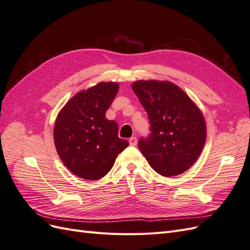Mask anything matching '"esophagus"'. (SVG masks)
I'll list each match as a JSON object with an SVG mask.
<instances>
[{"label":"esophagus","instance_id":"1","mask_svg":"<svg viewBox=\"0 0 250 250\" xmlns=\"http://www.w3.org/2000/svg\"><path fill=\"white\" fill-rule=\"evenodd\" d=\"M137 144H138V139L135 138V137H131L130 139H129V145L130 146H137Z\"/></svg>","mask_w":250,"mask_h":250}]
</instances>
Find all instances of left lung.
I'll return each instance as SVG.
<instances>
[{"instance_id":"8db88e82","label":"left lung","mask_w":250,"mask_h":250,"mask_svg":"<svg viewBox=\"0 0 250 250\" xmlns=\"http://www.w3.org/2000/svg\"><path fill=\"white\" fill-rule=\"evenodd\" d=\"M132 89L147 111L150 134L139 149L154 171L176 176L197 161L207 138L200 109L183 89L169 81L139 80Z\"/></svg>"}]
</instances>
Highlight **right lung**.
Segmentation results:
<instances>
[{
    "label": "right lung",
    "instance_id": "add662e5",
    "mask_svg": "<svg viewBox=\"0 0 250 250\" xmlns=\"http://www.w3.org/2000/svg\"><path fill=\"white\" fill-rule=\"evenodd\" d=\"M118 90L116 82H100L75 95L58 113L54 127L57 153L78 177L102 178L129 145L118 137L116 121L105 118Z\"/></svg>",
    "mask_w": 250,
    "mask_h": 250
}]
</instances>
